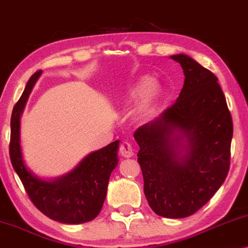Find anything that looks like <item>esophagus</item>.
<instances>
[{
    "mask_svg": "<svg viewBox=\"0 0 248 248\" xmlns=\"http://www.w3.org/2000/svg\"><path fill=\"white\" fill-rule=\"evenodd\" d=\"M120 154L122 157H124V158H131L132 155H134L133 147H132V144L130 143V142H127V141L122 142V143L120 144Z\"/></svg>",
    "mask_w": 248,
    "mask_h": 248,
    "instance_id": "esophagus-1",
    "label": "esophagus"
}]
</instances>
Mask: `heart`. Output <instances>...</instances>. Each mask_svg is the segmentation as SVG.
Segmentation results:
<instances>
[{
  "label": "heart",
  "instance_id": "obj_1",
  "mask_svg": "<svg viewBox=\"0 0 248 248\" xmlns=\"http://www.w3.org/2000/svg\"><path fill=\"white\" fill-rule=\"evenodd\" d=\"M152 79L149 77H142L135 82L128 91V99L131 101L139 100L140 98L145 96V100L142 107V113L147 114L150 111L152 105L155 103V97H157V89L152 87Z\"/></svg>",
  "mask_w": 248,
  "mask_h": 248
}]
</instances>
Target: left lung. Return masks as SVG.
Segmentation results:
<instances>
[{
    "label": "left lung",
    "instance_id": "obj_1",
    "mask_svg": "<svg viewBox=\"0 0 248 248\" xmlns=\"http://www.w3.org/2000/svg\"><path fill=\"white\" fill-rule=\"evenodd\" d=\"M171 59L184 71L181 93L134 139L149 205L158 216L179 219L194 215L225 182L233 127L218 78L184 54Z\"/></svg>",
    "mask_w": 248,
    "mask_h": 248
}]
</instances>
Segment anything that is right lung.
Here are the masks:
<instances>
[{"label":"right lung","instance_id":"1","mask_svg":"<svg viewBox=\"0 0 248 248\" xmlns=\"http://www.w3.org/2000/svg\"><path fill=\"white\" fill-rule=\"evenodd\" d=\"M42 71L33 73L16 101L11 115L10 159L27 194L37 209L55 221L83 223L99 215L107 194V185L117 166L120 141H114L87 155L69 174L53 182L32 175L25 166L20 148V116Z\"/></svg>","mask_w":248,"mask_h":248}]
</instances>
